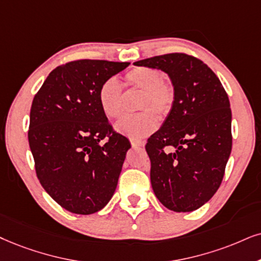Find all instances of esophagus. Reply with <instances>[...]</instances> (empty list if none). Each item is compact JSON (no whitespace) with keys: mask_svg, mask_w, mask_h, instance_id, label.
Returning <instances> with one entry per match:
<instances>
[{"mask_svg":"<svg viewBox=\"0 0 261 261\" xmlns=\"http://www.w3.org/2000/svg\"><path fill=\"white\" fill-rule=\"evenodd\" d=\"M130 142H131V146H133L134 148H140V147H143L144 146L143 142L138 141V140H134V138H131Z\"/></svg>","mask_w":261,"mask_h":261,"instance_id":"1","label":"esophagus"}]
</instances>
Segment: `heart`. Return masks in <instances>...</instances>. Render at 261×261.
Listing matches in <instances>:
<instances>
[{
	"label": "heart",
	"mask_w": 261,
	"mask_h": 261,
	"mask_svg": "<svg viewBox=\"0 0 261 261\" xmlns=\"http://www.w3.org/2000/svg\"><path fill=\"white\" fill-rule=\"evenodd\" d=\"M123 85L127 90L136 91V108L141 113L124 118L117 124V130L134 140H142L158 127V114L165 117L172 110L174 89L170 82L161 78V73L151 67H135L126 72ZM98 102L106 117L119 119L124 113V94L121 85L113 78L108 79L98 90Z\"/></svg>",
	"instance_id": "obj_1"
}]
</instances>
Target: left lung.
Segmentation results:
<instances>
[{"label": "left lung", "mask_w": 261, "mask_h": 261, "mask_svg": "<svg viewBox=\"0 0 261 261\" xmlns=\"http://www.w3.org/2000/svg\"><path fill=\"white\" fill-rule=\"evenodd\" d=\"M169 75L172 110L146 144L155 196L173 212L200 208L218 190L231 153V110L219 78L199 59L160 55L134 62Z\"/></svg>", "instance_id": "8db88e82"}]
</instances>
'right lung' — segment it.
<instances>
[{"label":"right lung","mask_w":261,"mask_h":261,"mask_svg":"<svg viewBox=\"0 0 261 261\" xmlns=\"http://www.w3.org/2000/svg\"><path fill=\"white\" fill-rule=\"evenodd\" d=\"M128 65L87 59L61 65L32 101L29 143L36 173L44 190L68 212H97L117 188L131 146L112 131L98 90Z\"/></svg>","instance_id":"add662e5"}]
</instances>
